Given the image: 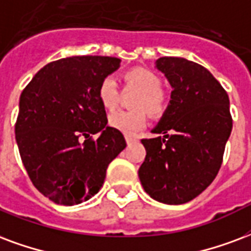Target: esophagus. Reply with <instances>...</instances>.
Listing matches in <instances>:
<instances>
[{
    "label": "esophagus",
    "mask_w": 251,
    "mask_h": 251,
    "mask_svg": "<svg viewBox=\"0 0 251 251\" xmlns=\"http://www.w3.org/2000/svg\"><path fill=\"white\" fill-rule=\"evenodd\" d=\"M125 140H126V142H127V145H131V144H134L135 141V138H133V137H127V135H126L125 137Z\"/></svg>",
    "instance_id": "esophagus-1"
}]
</instances>
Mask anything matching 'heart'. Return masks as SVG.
I'll list each match as a JSON object with an SVG mask.
<instances>
[{
  "label": "heart",
  "instance_id": "b5f03b06",
  "mask_svg": "<svg viewBox=\"0 0 251 251\" xmlns=\"http://www.w3.org/2000/svg\"><path fill=\"white\" fill-rule=\"evenodd\" d=\"M126 89H133L140 93L133 103L134 111H114L109 116V125L126 135H133L142 130L148 114L161 116L166 109V96L161 90V78L153 70L146 68H133L124 73ZM98 100L107 110L116 109L120 100L117 83L111 77H105L97 88Z\"/></svg>",
  "mask_w": 251,
  "mask_h": 251
}]
</instances>
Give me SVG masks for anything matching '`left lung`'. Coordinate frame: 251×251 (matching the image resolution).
Masks as SVG:
<instances>
[{
  "mask_svg": "<svg viewBox=\"0 0 251 251\" xmlns=\"http://www.w3.org/2000/svg\"><path fill=\"white\" fill-rule=\"evenodd\" d=\"M155 68L173 92L166 110L142 140L146 157L138 177L153 200L182 205L200 196L218 174L233 127L229 97L213 74L179 57H161Z\"/></svg>",
  "mask_w": 251,
  "mask_h": 251,
  "instance_id": "8db88e82",
  "label": "left lung"
}]
</instances>
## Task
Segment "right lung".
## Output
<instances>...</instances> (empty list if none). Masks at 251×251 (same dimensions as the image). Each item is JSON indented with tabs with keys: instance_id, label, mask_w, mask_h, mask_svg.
Masks as SVG:
<instances>
[{
	"instance_id": "obj_1",
	"label": "right lung",
	"mask_w": 251,
	"mask_h": 251,
	"mask_svg": "<svg viewBox=\"0 0 251 251\" xmlns=\"http://www.w3.org/2000/svg\"><path fill=\"white\" fill-rule=\"evenodd\" d=\"M120 62L102 55L53 61L21 93L16 122L20 155L33 185L54 203L90 200L103 185L109 163L126 148L122 133L107 126L97 96L101 79Z\"/></svg>"
}]
</instances>
